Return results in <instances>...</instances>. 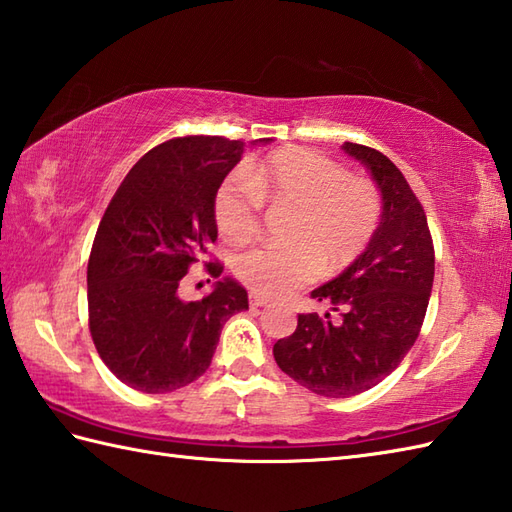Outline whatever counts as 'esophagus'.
Here are the masks:
<instances>
[{
    "label": "esophagus",
    "instance_id": "obj_1",
    "mask_svg": "<svg viewBox=\"0 0 512 512\" xmlns=\"http://www.w3.org/2000/svg\"><path fill=\"white\" fill-rule=\"evenodd\" d=\"M268 303H270V299L264 295H257V292L250 295V306L253 308H264V306H268Z\"/></svg>",
    "mask_w": 512,
    "mask_h": 512
}]
</instances>
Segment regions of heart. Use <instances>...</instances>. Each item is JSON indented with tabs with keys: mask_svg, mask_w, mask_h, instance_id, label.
<instances>
[{
	"mask_svg": "<svg viewBox=\"0 0 512 512\" xmlns=\"http://www.w3.org/2000/svg\"><path fill=\"white\" fill-rule=\"evenodd\" d=\"M264 202L297 206L290 226L295 244H266L239 255L235 273L259 295H284L317 279L325 266L345 268L363 253L378 228V191L317 151L286 147L244 173L226 178L215 193L220 231L235 244L262 231Z\"/></svg>",
	"mask_w": 512,
	"mask_h": 512,
	"instance_id": "obj_1",
	"label": "heart"
}]
</instances>
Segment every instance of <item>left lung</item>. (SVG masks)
<instances>
[{
    "instance_id": "left-lung-1",
    "label": "left lung",
    "mask_w": 512,
    "mask_h": 512,
    "mask_svg": "<svg viewBox=\"0 0 512 512\" xmlns=\"http://www.w3.org/2000/svg\"><path fill=\"white\" fill-rule=\"evenodd\" d=\"M343 151L372 173L383 198L378 228L339 277L312 290L341 319L299 314L297 330L273 347L281 372L328 398L372 389L400 365L418 339L436 270L427 215L400 169L372 147L343 143Z\"/></svg>"
}]
</instances>
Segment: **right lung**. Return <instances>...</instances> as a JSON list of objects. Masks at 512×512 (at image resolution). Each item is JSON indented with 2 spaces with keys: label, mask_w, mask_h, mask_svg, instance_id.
Returning a JSON list of instances; mask_svg holds the SVG:
<instances>
[{
  "label": "right lung",
  "mask_w": 512,
  "mask_h": 512,
  "mask_svg": "<svg viewBox=\"0 0 512 512\" xmlns=\"http://www.w3.org/2000/svg\"><path fill=\"white\" fill-rule=\"evenodd\" d=\"M244 147L222 136L167 140L136 162L107 206L88 262L90 332L103 363L132 389L167 394L193 383L224 323L248 310L235 279L217 281L200 301L178 290L217 239L215 193ZM206 266L222 275L220 264Z\"/></svg>",
  "instance_id": "add662e5"
}]
</instances>
